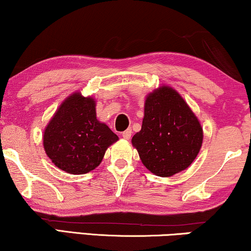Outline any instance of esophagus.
Wrapping results in <instances>:
<instances>
[{
	"label": "esophagus",
	"mask_w": 251,
	"mask_h": 251,
	"mask_svg": "<svg viewBox=\"0 0 251 251\" xmlns=\"http://www.w3.org/2000/svg\"><path fill=\"white\" fill-rule=\"evenodd\" d=\"M122 137L125 139H130L131 138V129H126V131L122 132Z\"/></svg>",
	"instance_id": "esophagus-1"
}]
</instances>
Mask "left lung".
<instances>
[{
    "mask_svg": "<svg viewBox=\"0 0 251 251\" xmlns=\"http://www.w3.org/2000/svg\"><path fill=\"white\" fill-rule=\"evenodd\" d=\"M202 140L200 121L175 89L162 85L147 95L142 130L131 143L151 173L170 177L185 170L198 156Z\"/></svg>",
    "mask_w": 251,
    "mask_h": 251,
    "instance_id": "left-lung-1",
    "label": "left lung"
}]
</instances>
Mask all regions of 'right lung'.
Returning <instances> with one entry per match:
<instances>
[{"mask_svg": "<svg viewBox=\"0 0 251 251\" xmlns=\"http://www.w3.org/2000/svg\"><path fill=\"white\" fill-rule=\"evenodd\" d=\"M119 137L96 116V101L74 92L61 102L43 132V146L54 166L83 175L100 164Z\"/></svg>", "mask_w": 251, "mask_h": 251, "instance_id": "right-lung-1", "label": "right lung"}]
</instances>
